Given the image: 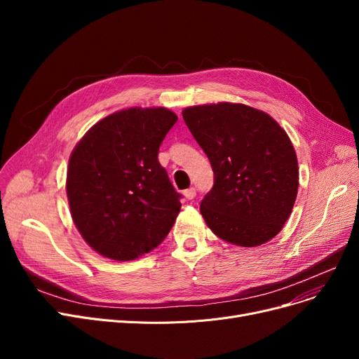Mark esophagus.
<instances>
[{
  "mask_svg": "<svg viewBox=\"0 0 359 359\" xmlns=\"http://www.w3.org/2000/svg\"><path fill=\"white\" fill-rule=\"evenodd\" d=\"M183 195H184L186 199L192 201V199L196 196V189H195V187H189V189H186V191L183 192Z\"/></svg>",
  "mask_w": 359,
  "mask_h": 359,
  "instance_id": "esophagus-1",
  "label": "esophagus"
}]
</instances>
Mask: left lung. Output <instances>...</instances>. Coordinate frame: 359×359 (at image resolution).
<instances>
[{"label":"left lung","instance_id":"1","mask_svg":"<svg viewBox=\"0 0 359 359\" xmlns=\"http://www.w3.org/2000/svg\"><path fill=\"white\" fill-rule=\"evenodd\" d=\"M182 115L214 170L212 189L201 202L206 225L241 248L272 240L298 192V161L287 132L268 113L241 103L192 106Z\"/></svg>","mask_w":359,"mask_h":359}]
</instances>
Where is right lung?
Returning a JSON list of instances; mask_svg holds the SVG:
<instances>
[{"label":"right lung","instance_id":"obj_1","mask_svg":"<svg viewBox=\"0 0 359 359\" xmlns=\"http://www.w3.org/2000/svg\"><path fill=\"white\" fill-rule=\"evenodd\" d=\"M177 116L165 107H129L93 125L74 147L67 196L75 227L111 260H134L167 237L180 194L158 163Z\"/></svg>","mask_w":359,"mask_h":359}]
</instances>
